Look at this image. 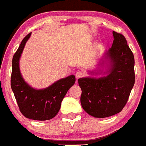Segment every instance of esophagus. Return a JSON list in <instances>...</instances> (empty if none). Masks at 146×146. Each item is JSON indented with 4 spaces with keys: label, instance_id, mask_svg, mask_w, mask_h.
I'll return each mask as SVG.
<instances>
[{
    "label": "esophagus",
    "instance_id": "esophagus-1",
    "mask_svg": "<svg viewBox=\"0 0 146 146\" xmlns=\"http://www.w3.org/2000/svg\"><path fill=\"white\" fill-rule=\"evenodd\" d=\"M83 76H84L83 72H82V71H77L76 73V78L77 79H78V78H82V77H83Z\"/></svg>",
    "mask_w": 146,
    "mask_h": 146
}]
</instances>
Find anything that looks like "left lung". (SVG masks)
<instances>
[{
  "label": "left lung",
  "instance_id": "1",
  "mask_svg": "<svg viewBox=\"0 0 146 146\" xmlns=\"http://www.w3.org/2000/svg\"><path fill=\"white\" fill-rule=\"evenodd\" d=\"M114 41L107 51L111 64L109 74L99 78H82L81 104L96 117L112 116L122 111L134 84V57L123 35L113 31Z\"/></svg>",
  "mask_w": 146,
  "mask_h": 146
}]
</instances>
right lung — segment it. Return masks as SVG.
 <instances>
[{"instance_id": "obj_1", "label": "right lung", "mask_w": 146, "mask_h": 146, "mask_svg": "<svg viewBox=\"0 0 146 146\" xmlns=\"http://www.w3.org/2000/svg\"><path fill=\"white\" fill-rule=\"evenodd\" d=\"M31 33L24 37L12 59L11 87L20 112L26 117L36 120H50L57 115L61 104L76 78L72 75L60 79L44 90H35L25 82L20 74L19 59Z\"/></svg>"}]
</instances>
